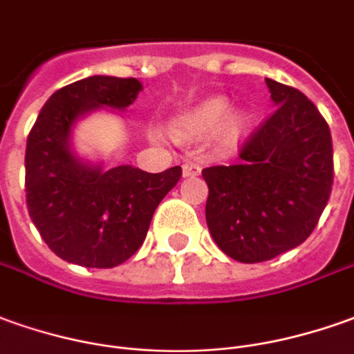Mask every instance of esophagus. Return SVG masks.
<instances>
[{
  "instance_id": "esophagus-1",
  "label": "esophagus",
  "mask_w": 354,
  "mask_h": 354,
  "mask_svg": "<svg viewBox=\"0 0 354 354\" xmlns=\"http://www.w3.org/2000/svg\"><path fill=\"white\" fill-rule=\"evenodd\" d=\"M202 167L198 163L194 162H185L183 163V177H196V175H201Z\"/></svg>"
}]
</instances>
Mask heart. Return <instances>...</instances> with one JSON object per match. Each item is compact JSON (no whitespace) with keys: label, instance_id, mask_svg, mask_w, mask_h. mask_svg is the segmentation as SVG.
Instances as JSON below:
<instances>
[{"label":"heart","instance_id":"1","mask_svg":"<svg viewBox=\"0 0 354 354\" xmlns=\"http://www.w3.org/2000/svg\"><path fill=\"white\" fill-rule=\"evenodd\" d=\"M229 106L223 100H208L196 109H192L189 115L183 119V129L191 133H209L221 125V121L227 117Z\"/></svg>","mask_w":354,"mask_h":354}]
</instances>
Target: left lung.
<instances>
[{
    "label": "left lung",
    "mask_w": 354,
    "mask_h": 354,
    "mask_svg": "<svg viewBox=\"0 0 354 354\" xmlns=\"http://www.w3.org/2000/svg\"><path fill=\"white\" fill-rule=\"evenodd\" d=\"M277 107L239 148V163L202 169L206 221L233 260L256 264L299 247L318 225L333 185L331 133L301 90L266 79Z\"/></svg>",
    "instance_id": "8db88e82"
}]
</instances>
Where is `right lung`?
<instances>
[{
	"label": "right lung",
	"mask_w": 354,
	"mask_h": 354,
	"mask_svg": "<svg viewBox=\"0 0 354 354\" xmlns=\"http://www.w3.org/2000/svg\"><path fill=\"white\" fill-rule=\"evenodd\" d=\"M136 79L88 77L59 88L30 129L24 156L26 208L46 245L71 264L113 268L145 243L158 204L179 183V165L146 173L131 165L88 167L69 150L73 123L100 106L125 109Z\"/></svg>",
	"instance_id": "add662e5"
}]
</instances>
